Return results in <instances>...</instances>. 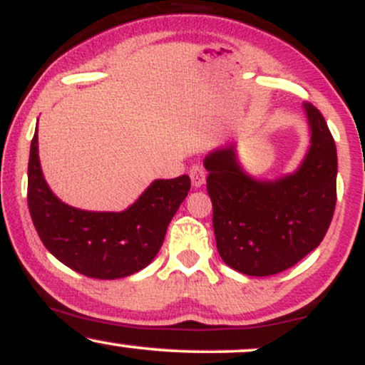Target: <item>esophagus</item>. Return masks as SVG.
Wrapping results in <instances>:
<instances>
[{"label": "esophagus", "instance_id": "obj_1", "mask_svg": "<svg viewBox=\"0 0 365 365\" xmlns=\"http://www.w3.org/2000/svg\"><path fill=\"white\" fill-rule=\"evenodd\" d=\"M190 180H192V185L195 188L202 187L204 183H206V170H204L200 165H194L190 168Z\"/></svg>", "mask_w": 365, "mask_h": 365}]
</instances>
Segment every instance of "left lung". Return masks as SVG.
<instances>
[{
	"label": "left lung",
	"instance_id": "left-lung-1",
	"mask_svg": "<svg viewBox=\"0 0 365 365\" xmlns=\"http://www.w3.org/2000/svg\"><path fill=\"white\" fill-rule=\"evenodd\" d=\"M311 145L293 173L257 180L240 166L235 144L204 159L212 228L221 259L249 276L295 266L321 244L336 206V145L324 116L304 103Z\"/></svg>",
	"mask_w": 365,
	"mask_h": 365
}]
</instances>
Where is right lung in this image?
I'll use <instances>...</instances> for the list:
<instances>
[{"label": "right lung", "instance_id": "1", "mask_svg": "<svg viewBox=\"0 0 365 365\" xmlns=\"http://www.w3.org/2000/svg\"><path fill=\"white\" fill-rule=\"evenodd\" d=\"M27 202L37 235L58 261L98 279L125 278L150 264L161 249L171 217L178 211L190 178L154 180L121 212L83 211L61 202L41 170L37 130L29 156Z\"/></svg>", "mask_w": 365, "mask_h": 365}]
</instances>
